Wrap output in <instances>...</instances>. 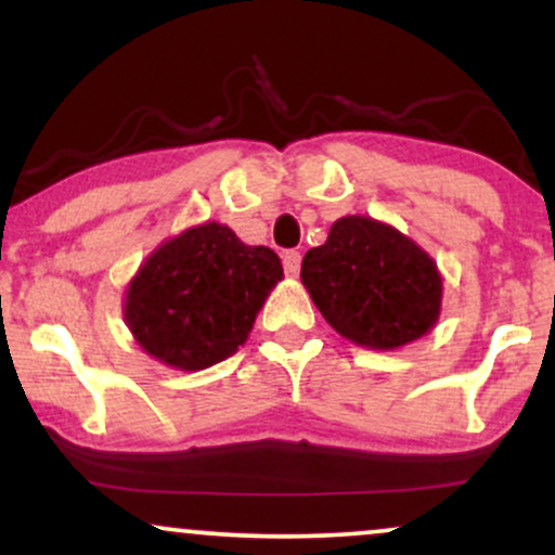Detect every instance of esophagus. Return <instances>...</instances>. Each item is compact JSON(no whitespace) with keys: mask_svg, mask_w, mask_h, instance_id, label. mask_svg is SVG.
Masks as SVG:
<instances>
[{"mask_svg":"<svg viewBox=\"0 0 555 555\" xmlns=\"http://www.w3.org/2000/svg\"><path fill=\"white\" fill-rule=\"evenodd\" d=\"M282 263H284L286 276H297V273H299V263H302V256H299L297 250H286L284 256H282Z\"/></svg>","mask_w":555,"mask_h":555,"instance_id":"34e87169","label":"esophagus"}]
</instances>
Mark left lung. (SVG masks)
Returning a JSON list of instances; mask_svg holds the SVG:
<instances>
[{
	"label": "left lung",
	"mask_w": 555,
	"mask_h": 555,
	"mask_svg": "<svg viewBox=\"0 0 555 555\" xmlns=\"http://www.w3.org/2000/svg\"><path fill=\"white\" fill-rule=\"evenodd\" d=\"M299 276L331 328L360 347L399 349L441 315L436 260L371 216L334 221L328 240L305 253Z\"/></svg>",
	"instance_id": "left-lung-1"
}]
</instances>
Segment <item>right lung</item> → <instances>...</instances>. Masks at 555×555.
Returning a JSON list of instances; mask_svg holds the SVG:
<instances>
[{"label": "right lung", "instance_id": "1", "mask_svg": "<svg viewBox=\"0 0 555 555\" xmlns=\"http://www.w3.org/2000/svg\"><path fill=\"white\" fill-rule=\"evenodd\" d=\"M282 276L271 247L245 245L229 227L206 221L145 258L127 286L125 323L151 358L203 371L247 341Z\"/></svg>", "mask_w": 555, "mask_h": 555}]
</instances>
